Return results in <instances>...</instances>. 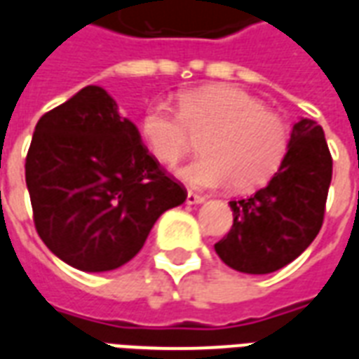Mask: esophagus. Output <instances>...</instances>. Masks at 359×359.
I'll return each instance as SVG.
<instances>
[{
	"label": "esophagus",
	"instance_id": "obj_1",
	"mask_svg": "<svg viewBox=\"0 0 359 359\" xmlns=\"http://www.w3.org/2000/svg\"><path fill=\"white\" fill-rule=\"evenodd\" d=\"M202 202H203V196L196 194V192H192V190H188L187 203H190V205H194V203H202Z\"/></svg>",
	"mask_w": 359,
	"mask_h": 359
}]
</instances>
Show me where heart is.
Returning a JSON list of instances; mask_svg holds the SVG:
<instances>
[{"label":"heart","instance_id":"b5f03b06","mask_svg":"<svg viewBox=\"0 0 359 359\" xmlns=\"http://www.w3.org/2000/svg\"><path fill=\"white\" fill-rule=\"evenodd\" d=\"M142 138L165 167L177 165L200 138L202 156L179 171L194 188L231 184L252 192L267 184L285 163L290 126L262 100L233 84H211L179 95L177 113L151 105L140 123Z\"/></svg>","mask_w":359,"mask_h":359}]
</instances>
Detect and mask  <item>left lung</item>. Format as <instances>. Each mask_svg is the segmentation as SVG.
<instances>
[{
    "label": "left lung",
    "instance_id": "left-lung-1",
    "mask_svg": "<svg viewBox=\"0 0 359 359\" xmlns=\"http://www.w3.org/2000/svg\"><path fill=\"white\" fill-rule=\"evenodd\" d=\"M332 179V157L321 126L300 118L277 175L256 194L229 202L233 226L215 244L229 267L265 275L285 267L321 231Z\"/></svg>",
    "mask_w": 359,
    "mask_h": 359
}]
</instances>
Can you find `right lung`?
I'll list each match as a JSON object with an SVG mask.
<instances>
[{"label":"right lung","instance_id":"obj_1","mask_svg":"<svg viewBox=\"0 0 359 359\" xmlns=\"http://www.w3.org/2000/svg\"><path fill=\"white\" fill-rule=\"evenodd\" d=\"M25 172L43 244L88 273L130 262L159 215L187 200L184 187L148 154L138 128L100 86L42 115Z\"/></svg>","mask_w":359,"mask_h":359}]
</instances>
